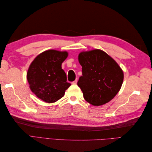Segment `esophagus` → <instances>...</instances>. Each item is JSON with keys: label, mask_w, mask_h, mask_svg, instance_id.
<instances>
[{"label": "esophagus", "mask_w": 152, "mask_h": 152, "mask_svg": "<svg viewBox=\"0 0 152 152\" xmlns=\"http://www.w3.org/2000/svg\"><path fill=\"white\" fill-rule=\"evenodd\" d=\"M77 83V79H75L74 81L72 82V84H76Z\"/></svg>", "instance_id": "obj_1"}]
</instances>
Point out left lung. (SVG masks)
Instances as JSON below:
<instances>
[{"instance_id": "left-lung-1", "label": "left lung", "mask_w": 152, "mask_h": 152, "mask_svg": "<svg viewBox=\"0 0 152 152\" xmlns=\"http://www.w3.org/2000/svg\"><path fill=\"white\" fill-rule=\"evenodd\" d=\"M82 76L77 85L86 102L94 106L109 102L120 91L124 80L121 67L108 54L100 49L79 54Z\"/></svg>"}]
</instances>
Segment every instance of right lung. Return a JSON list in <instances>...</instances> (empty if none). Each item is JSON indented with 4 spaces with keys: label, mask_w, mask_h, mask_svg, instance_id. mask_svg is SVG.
<instances>
[{
    "label": "right lung",
    "mask_w": 152,
    "mask_h": 152,
    "mask_svg": "<svg viewBox=\"0 0 152 152\" xmlns=\"http://www.w3.org/2000/svg\"><path fill=\"white\" fill-rule=\"evenodd\" d=\"M67 56L66 51L50 49L39 54L30 64L26 75L30 88L44 102H56L63 97L70 86L61 68Z\"/></svg>",
    "instance_id": "obj_1"
}]
</instances>
